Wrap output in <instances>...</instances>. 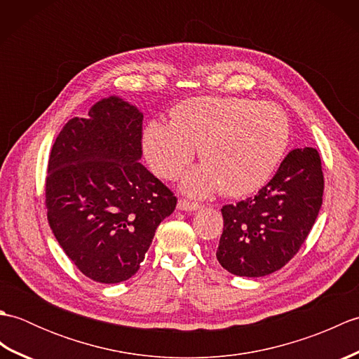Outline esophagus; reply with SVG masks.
<instances>
[{
	"instance_id": "34e87169",
	"label": "esophagus",
	"mask_w": 359,
	"mask_h": 359,
	"mask_svg": "<svg viewBox=\"0 0 359 359\" xmlns=\"http://www.w3.org/2000/svg\"><path fill=\"white\" fill-rule=\"evenodd\" d=\"M177 208L182 211H196V210H201L202 205L197 203V202H191V201H187V199H180L177 203Z\"/></svg>"
}]
</instances>
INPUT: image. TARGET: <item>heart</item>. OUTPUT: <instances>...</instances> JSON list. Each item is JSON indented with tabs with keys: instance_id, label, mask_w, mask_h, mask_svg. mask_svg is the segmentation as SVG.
<instances>
[{
	"instance_id": "obj_1",
	"label": "heart",
	"mask_w": 359,
	"mask_h": 359,
	"mask_svg": "<svg viewBox=\"0 0 359 359\" xmlns=\"http://www.w3.org/2000/svg\"><path fill=\"white\" fill-rule=\"evenodd\" d=\"M288 142V118L279 106L208 95L179 103L171 123L151 121L143 137L144 154L158 175L177 177L199 148L203 166L185 175V191L207 196L220 189L231 197L261 189L278 170Z\"/></svg>"
}]
</instances>
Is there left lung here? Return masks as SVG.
<instances>
[{
  "label": "left lung",
  "instance_id": "8db88e82",
  "mask_svg": "<svg viewBox=\"0 0 359 359\" xmlns=\"http://www.w3.org/2000/svg\"><path fill=\"white\" fill-rule=\"evenodd\" d=\"M324 174L315 148L290 151L255 197L224 205L216 257L236 276L261 278L282 269L315 225L323 205Z\"/></svg>",
  "mask_w": 359,
  "mask_h": 359
}]
</instances>
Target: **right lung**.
<instances>
[{
    "label": "right lung",
    "instance_id": "right-lung-1",
    "mask_svg": "<svg viewBox=\"0 0 359 359\" xmlns=\"http://www.w3.org/2000/svg\"><path fill=\"white\" fill-rule=\"evenodd\" d=\"M143 114L120 97L74 117L53 143L46 208L50 230L75 266L117 284L140 269L157 226L177 199L142 158Z\"/></svg>",
    "mask_w": 359,
    "mask_h": 359
}]
</instances>
